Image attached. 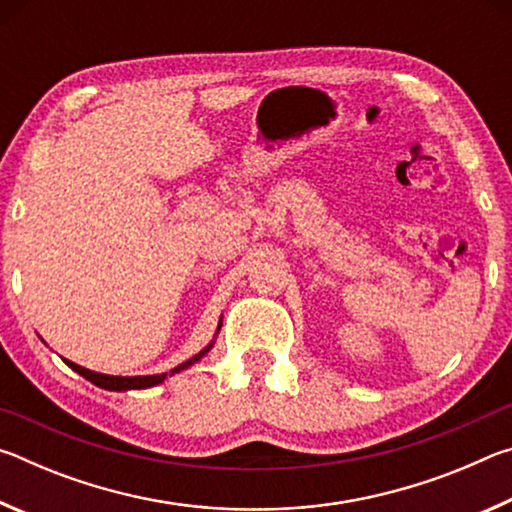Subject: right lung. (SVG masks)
<instances>
[{"mask_svg": "<svg viewBox=\"0 0 512 512\" xmlns=\"http://www.w3.org/2000/svg\"><path fill=\"white\" fill-rule=\"evenodd\" d=\"M219 329H221V325H219ZM219 329H216V332H219ZM210 348H212V343L207 345L205 350H201L196 354V357H192V359H187L185 363H180V366H176L173 370H169V375H176V372H180V370H185V368H189L192 366V363H196L198 359L201 357H205L207 352H210ZM69 368H72L74 372H79L81 377H85L88 381H92L94 386H99V388H106V391H140V388H151V386H158V384H162L164 379H167V372H162V375H137V377H115V375H101V372H94V370H88V368H83V366H76V363H72V361H67V359H63Z\"/></svg>", "mask_w": 512, "mask_h": 512, "instance_id": "1", "label": "right lung"}]
</instances>
